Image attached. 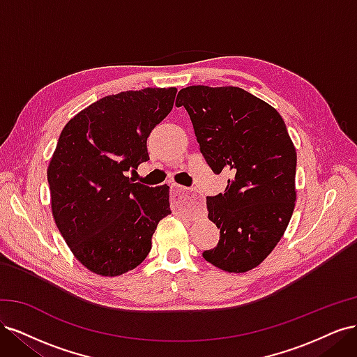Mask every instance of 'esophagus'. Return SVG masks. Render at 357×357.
Returning a JSON list of instances; mask_svg holds the SVG:
<instances>
[{
  "label": "esophagus",
  "mask_w": 357,
  "mask_h": 357,
  "mask_svg": "<svg viewBox=\"0 0 357 357\" xmlns=\"http://www.w3.org/2000/svg\"><path fill=\"white\" fill-rule=\"evenodd\" d=\"M171 199L177 208H189L190 204H193L192 193L180 185H171Z\"/></svg>",
  "instance_id": "obj_1"
}]
</instances>
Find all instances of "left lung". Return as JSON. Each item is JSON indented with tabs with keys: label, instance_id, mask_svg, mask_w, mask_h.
Here are the masks:
<instances>
[{
	"label": "left lung",
	"instance_id": "obj_1",
	"mask_svg": "<svg viewBox=\"0 0 357 357\" xmlns=\"http://www.w3.org/2000/svg\"><path fill=\"white\" fill-rule=\"evenodd\" d=\"M176 105L188 110L211 169L231 174L225 193L207 198L220 240L202 256L223 271H250L282 240L295 208L296 150L283 117L235 86H189Z\"/></svg>",
	"mask_w": 357,
	"mask_h": 357
}]
</instances>
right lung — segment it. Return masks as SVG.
Returning <instances> with one entry per match:
<instances>
[{"mask_svg": "<svg viewBox=\"0 0 357 357\" xmlns=\"http://www.w3.org/2000/svg\"><path fill=\"white\" fill-rule=\"evenodd\" d=\"M176 93L146 88L104 96L62 129L47 168L52 214L75 259L95 274L137 268L171 213L167 185H139L128 172L149 160L147 138Z\"/></svg>", "mask_w": 357, "mask_h": 357, "instance_id": "obj_1", "label": "right lung"}]
</instances>
